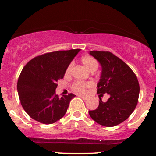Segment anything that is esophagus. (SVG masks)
Returning <instances> with one entry per match:
<instances>
[{
    "instance_id": "esophagus-1",
    "label": "esophagus",
    "mask_w": 156,
    "mask_h": 156,
    "mask_svg": "<svg viewBox=\"0 0 156 156\" xmlns=\"http://www.w3.org/2000/svg\"><path fill=\"white\" fill-rule=\"evenodd\" d=\"M79 97L82 98V99L84 100V101H87V100L89 99V98L87 96H85V95H79Z\"/></svg>"
}]
</instances>
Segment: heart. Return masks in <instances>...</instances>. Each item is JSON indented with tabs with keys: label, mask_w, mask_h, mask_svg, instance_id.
<instances>
[{
	"label": "heart",
	"mask_w": 156,
	"mask_h": 156,
	"mask_svg": "<svg viewBox=\"0 0 156 156\" xmlns=\"http://www.w3.org/2000/svg\"><path fill=\"white\" fill-rule=\"evenodd\" d=\"M81 63L83 64V66L87 68V69L91 72H94L95 71L98 67V62H97L95 58H94L92 56L89 55H85V56L82 57ZM71 65H69L67 67V70H66V75H68L70 72ZM91 84L89 83H83V82H76L73 85V89L76 92H83L85 91L86 88L89 87Z\"/></svg>",
	"instance_id": "heart-1"
}]
</instances>
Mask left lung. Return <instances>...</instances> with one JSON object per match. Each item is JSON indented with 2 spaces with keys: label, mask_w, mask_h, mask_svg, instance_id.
<instances>
[{
  "label": "left lung",
  "mask_w": 156,
  "mask_h": 156,
  "mask_svg": "<svg viewBox=\"0 0 156 156\" xmlns=\"http://www.w3.org/2000/svg\"><path fill=\"white\" fill-rule=\"evenodd\" d=\"M92 55L101 67L98 94H108L107 102L100 99L98 108L89 114L99 125L113 127L126 120L136 106L139 94L137 78L130 67L110 52L92 51Z\"/></svg>",
  "instance_id": "obj_1"
}]
</instances>
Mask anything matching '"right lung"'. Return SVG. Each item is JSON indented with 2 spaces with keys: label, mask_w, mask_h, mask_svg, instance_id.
Segmentation results:
<instances>
[{
  "label": "right lung",
  "mask_w": 156,
  "mask_h": 156,
  "mask_svg": "<svg viewBox=\"0 0 156 156\" xmlns=\"http://www.w3.org/2000/svg\"><path fill=\"white\" fill-rule=\"evenodd\" d=\"M80 49L55 51L35 57L23 67L17 81L20 101L34 120L48 125L59 120L67 112L74 94H55L57 81Z\"/></svg>",
  "instance_id": "add662e5"
}]
</instances>
